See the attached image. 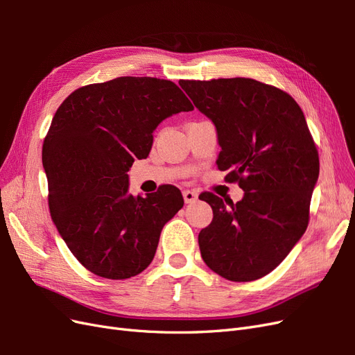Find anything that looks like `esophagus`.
Masks as SVG:
<instances>
[{
	"instance_id": "obj_1",
	"label": "esophagus",
	"mask_w": 355,
	"mask_h": 355,
	"mask_svg": "<svg viewBox=\"0 0 355 355\" xmlns=\"http://www.w3.org/2000/svg\"><path fill=\"white\" fill-rule=\"evenodd\" d=\"M182 196H184V200L187 204H191V202H196L197 198H198V194L197 191L194 189H185L184 192H182Z\"/></svg>"
}]
</instances>
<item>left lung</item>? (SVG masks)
Masks as SVG:
<instances>
[{
  "instance_id": "left-lung-1",
  "label": "left lung",
  "mask_w": 355,
  "mask_h": 355,
  "mask_svg": "<svg viewBox=\"0 0 355 355\" xmlns=\"http://www.w3.org/2000/svg\"><path fill=\"white\" fill-rule=\"evenodd\" d=\"M216 125V164L244 191L239 202L204 192L213 220L198 234L202 261L231 282H253L280 265L309 222L318 151L288 93L252 78L180 80Z\"/></svg>"
}]
</instances>
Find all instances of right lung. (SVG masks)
<instances>
[{"label": "right lung", "instance_id": "1", "mask_svg": "<svg viewBox=\"0 0 355 355\" xmlns=\"http://www.w3.org/2000/svg\"><path fill=\"white\" fill-rule=\"evenodd\" d=\"M194 106L173 81L120 77L83 85L58 108L42 144L49 207L63 241L90 272L124 280L153 262L161 230L184 206L161 185L128 196L127 171L151 151L157 125Z\"/></svg>", "mask_w": 355, "mask_h": 355}]
</instances>
